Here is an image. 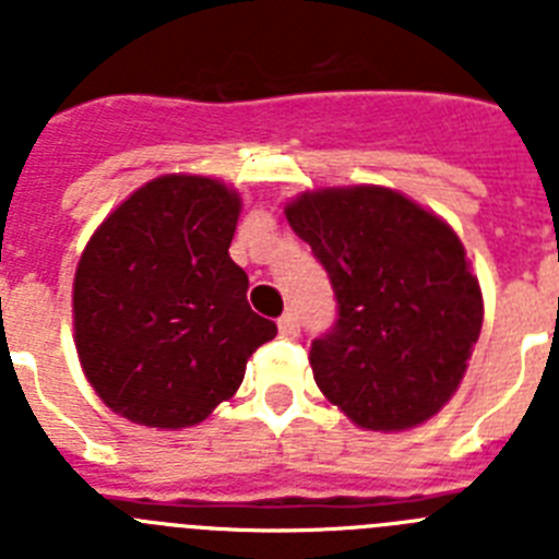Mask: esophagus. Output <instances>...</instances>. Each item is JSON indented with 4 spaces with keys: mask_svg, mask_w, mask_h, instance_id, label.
Wrapping results in <instances>:
<instances>
[{
    "mask_svg": "<svg viewBox=\"0 0 559 559\" xmlns=\"http://www.w3.org/2000/svg\"><path fill=\"white\" fill-rule=\"evenodd\" d=\"M276 328H280L283 335H290V338H294V335H299V316H296L294 310H288V313L276 322Z\"/></svg>",
    "mask_w": 559,
    "mask_h": 559,
    "instance_id": "obj_1",
    "label": "esophagus"
}]
</instances>
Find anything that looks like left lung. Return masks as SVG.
<instances>
[{
	"label": "left lung",
	"instance_id": "obj_1",
	"mask_svg": "<svg viewBox=\"0 0 559 559\" xmlns=\"http://www.w3.org/2000/svg\"><path fill=\"white\" fill-rule=\"evenodd\" d=\"M285 218L338 299V322L310 347L316 386L367 431L437 417L484 322L481 288L451 224L380 185L302 192Z\"/></svg>",
	"mask_w": 559,
	"mask_h": 559
}]
</instances>
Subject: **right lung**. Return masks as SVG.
Instances as JSON below:
<instances>
[{
	"label": "right lung",
	"instance_id": "right-lung-1",
	"mask_svg": "<svg viewBox=\"0 0 559 559\" xmlns=\"http://www.w3.org/2000/svg\"><path fill=\"white\" fill-rule=\"evenodd\" d=\"M240 206L224 181L167 173L88 237L72 283L75 347L114 414L159 431L199 426L276 335L229 257Z\"/></svg>",
	"mask_w": 559,
	"mask_h": 559
}]
</instances>
